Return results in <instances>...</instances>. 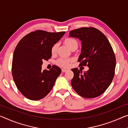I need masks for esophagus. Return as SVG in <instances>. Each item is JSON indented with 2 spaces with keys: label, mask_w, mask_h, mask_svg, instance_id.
I'll return each instance as SVG.
<instances>
[{
  "label": "esophagus",
  "mask_w": 128,
  "mask_h": 128,
  "mask_svg": "<svg viewBox=\"0 0 128 128\" xmlns=\"http://www.w3.org/2000/svg\"><path fill=\"white\" fill-rule=\"evenodd\" d=\"M68 70H66V69H62V72H66Z\"/></svg>",
  "instance_id": "1"
}]
</instances>
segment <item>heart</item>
Returning a JSON list of instances; mask_svg holds the SVG:
<instances>
[{"label":"heart","mask_w":128,"mask_h":128,"mask_svg":"<svg viewBox=\"0 0 128 128\" xmlns=\"http://www.w3.org/2000/svg\"><path fill=\"white\" fill-rule=\"evenodd\" d=\"M64 42L65 44H66L70 48H72L73 46L75 45V44H78V42H76V40H74L72 38H66L64 40ZM58 43H55L54 44L53 46H52L51 53L52 54H54L56 53L57 49H58ZM72 59H70V58H58V59L57 60L56 62L58 66H62V67L66 68L70 66V62H72Z\"/></svg>","instance_id":"obj_1"}]
</instances>
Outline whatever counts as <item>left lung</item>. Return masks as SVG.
Returning a JSON list of instances; mask_svg holds the SVG:
<instances>
[{
  "label": "left lung",
  "instance_id": "1",
  "mask_svg": "<svg viewBox=\"0 0 128 128\" xmlns=\"http://www.w3.org/2000/svg\"><path fill=\"white\" fill-rule=\"evenodd\" d=\"M70 34L82 41L79 65L89 67L84 73L77 68L72 69L73 88L84 98L100 96L110 85L115 73L116 56L110 42L100 30L92 27L72 30Z\"/></svg>",
  "mask_w": 128,
  "mask_h": 128
}]
</instances>
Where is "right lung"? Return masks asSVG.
Returning a JSON list of instances; mask_svg holds the SVG:
<instances>
[{"label": "right lung", "mask_w": 128, "mask_h": 128, "mask_svg": "<svg viewBox=\"0 0 128 128\" xmlns=\"http://www.w3.org/2000/svg\"><path fill=\"white\" fill-rule=\"evenodd\" d=\"M65 33L37 30L18 42L14 53L12 74L17 88L26 98L40 100L53 88L62 70L53 66L50 70H42V60L50 58L52 46Z\"/></svg>", "instance_id": "obj_1"}]
</instances>
